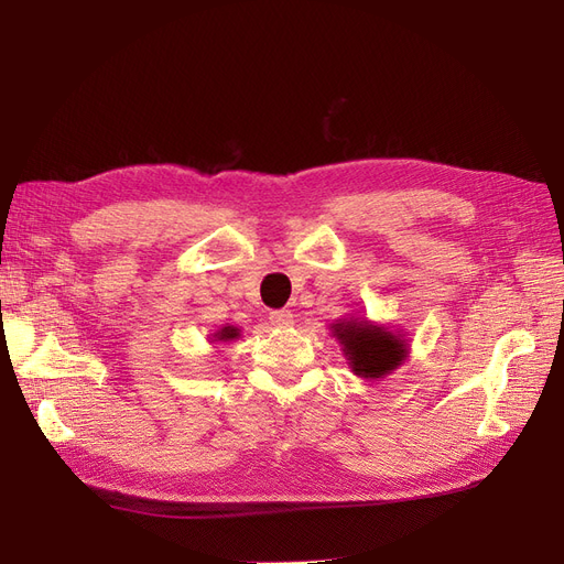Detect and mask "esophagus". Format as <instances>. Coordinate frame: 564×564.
I'll use <instances>...</instances> for the list:
<instances>
[{"instance_id":"34e87169","label":"esophagus","mask_w":564,"mask_h":564,"mask_svg":"<svg viewBox=\"0 0 564 564\" xmlns=\"http://www.w3.org/2000/svg\"><path fill=\"white\" fill-rule=\"evenodd\" d=\"M270 322L274 324V327H279V329H285V327H290L292 324V313L290 311H272L270 313Z\"/></svg>"}]
</instances>
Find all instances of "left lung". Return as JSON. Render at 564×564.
<instances>
[{
	"instance_id": "obj_1",
	"label": "left lung",
	"mask_w": 564,
	"mask_h": 564,
	"mask_svg": "<svg viewBox=\"0 0 564 564\" xmlns=\"http://www.w3.org/2000/svg\"><path fill=\"white\" fill-rule=\"evenodd\" d=\"M332 336L340 343L351 372L361 379H381L398 370L409 357V340L402 332L368 317H340L332 324Z\"/></svg>"
}]
</instances>
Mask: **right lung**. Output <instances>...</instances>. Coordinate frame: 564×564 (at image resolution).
<instances>
[{"label":"right lung","mask_w":564,"mask_h":564,"mask_svg":"<svg viewBox=\"0 0 564 564\" xmlns=\"http://www.w3.org/2000/svg\"><path fill=\"white\" fill-rule=\"evenodd\" d=\"M240 336H242V329H237V327H224V329H219V332L213 334V340H210V343H228V340H235V338H240Z\"/></svg>","instance_id":"add662e5"}]
</instances>
